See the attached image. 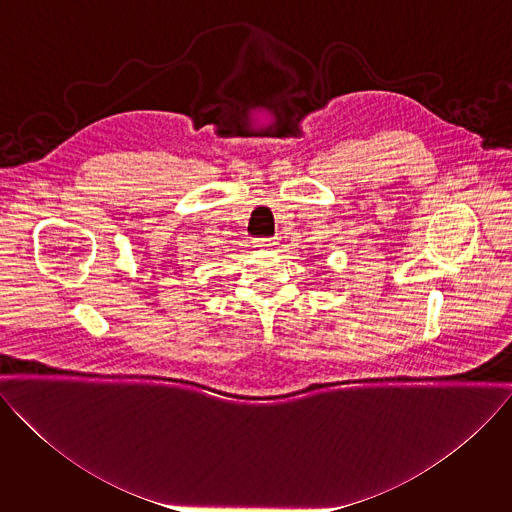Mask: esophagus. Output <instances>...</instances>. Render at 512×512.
Returning a JSON list of instances; mask_svg holds the SVG:
<instances>
[{
    "label": "esophagus",
    "mask_w": 512,
    "mask_h": 512,
    "mask_svg": "<svg viewBox=\"0 0 512 512\" xmlns=\"http://www.w3.org/2000/svg\"><path fill=\"white\" fill-rule=\"evenodd\" d=\"M273 245H279V241H277V239H273V237H269V239H261V241H259V247H273Z\"/></svg>",
    "instance_id": "esophagus-1"
}]
</instances>
